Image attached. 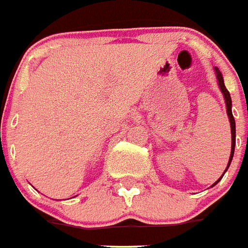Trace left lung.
<instances>
[{
	"instance_id": "obj_1",
	"label": "left lung",
	"mask_w": 248,
	"mask_h": 248,
	"mask_svg": "<svg viewBox=\"0 0 248 248\" xmlns=\"http://www.w3.org/2000/svg\"><path fill=\"white\" fill-rule=\"evenodd\" d=\"M215 74H217V83H219V88H220L221 93H223V96H224V100H225V104H227V114H228V118H229V122H231V132H232V150H231V157H229V161H228V166L227 169H225V171L228 170V168H229V165H231L232 162V158H233V155H234V146H235V122H234V118H233V114H232V98H231V94H229V92H228V90L225 88V84H224V79H223V75H221L220 70L217 68H215ZM224 171V174H225ZM223 174V175H224ZM223 175H221L219 179L215 182V183L213 184V186H215V184L219 182V180L223 178Z\"/></svg>"
}]
</instances>
